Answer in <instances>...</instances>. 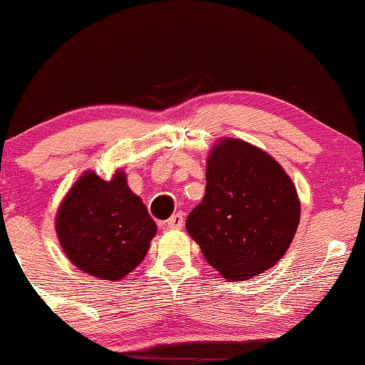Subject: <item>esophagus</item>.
Returning a JSON list of instances; mask_svg holds the SVG:
<instances>
[{
    "label": "esophagus",
    "instance_id": "1",
    "mask_svg": "<svg viewBox=\"0 0 365 365\" xmlns=\"http://www.w3.org/2000/svg\"><path fill=\"white\" fill-rule=\"evenodd\" d=\"M166 225L170 228H182L183 227V213H175L170 220H168Z\"/></svg>",
    "mask_w": 365,
    "mask_h": 365
}]
</instances>
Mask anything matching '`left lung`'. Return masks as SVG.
I'll return each instance as SVG.
<instances>
[{"instance_id":"left-lung-1","label":"left lung","mask_w":365,"mask_h":365,"mask_svg":"<svg viewBox=\"0 0 365 365\" xmlns=\"http://www.w3.org/2000/svg\"><path fill=\"white\" fill-rule=\"evenodd\" d=\"M299 211L294 183L270 154L223 138L207 155L206 195L187 216V232L223 277L246 280L282 258Z\"/></svg>"}]
</instances>
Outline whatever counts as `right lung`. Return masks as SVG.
I'll list each match as a JSON object with an SVG mask.
<instances>
[{
	"mask_svg": "<svg viewBox=\"0 0 365 365\" xmlns=\"http://www.w3.org/2000/svg\"><path fill=\"white\" fill-rule=\"evenodd\" d=\"M55 228L67 258L102 280H119L133 272L158 232L119 170L109 182L93 171L79 176L60 204Z\"/></svg>",
	"mask_w": 365,
	"mask_h": 365,
	"instance_id": "right-lung-1",
	"label": "right lung"
}]
</instances>
